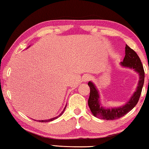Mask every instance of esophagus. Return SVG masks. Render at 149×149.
Wrapping results in <instances>:
<instances>
[{"label":"esophagus","instance_id":"34e87169","mask_svg":"<svg viewBox=\"0 0 149 149\" xmlns=\"http://www.w3.org/2000/svg\"><path fill=\"white\" fill-rule=\"evenodd\" d=\"M90 79H91V77L89 76V75L85 74L82 77V81L83 82H87V81H88Z\"/></svg>","mask_w":149,"mask_h":149}]
</instances>
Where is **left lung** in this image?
Instances as JSON below:
<instances>
[{
  "mask_svg": "<svg viewBox=\"0 0 149 149\" xmlns=\"http://www.w3.org/2000/svg\"><path fill=\"white\" fill-rule=\"evenodd\" d=\"M122 67L134 69L139 74L138 86L133 95L125 104L119 107L106 108L102 106L98 89L94 83L89 81L90 95L88 100V105L93 115L99 119L105 120H115L119 119L126 115L137 104L141 94L144 81V71L140 59L137 54L129 46H125V56L123 62L120 63Z\"/></svg>",
  "mask_w": 149,
  "mask_h": 149,
  "instance_id": "left-lung-1",
  "label": "left lung"
}]
</instances>
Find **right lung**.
Instances as JSON below:
<instances>
[{"label": "right lung", "instance_id": "obj_1", "mask_svg": "<svg viewBox=\"0 0 149 149\" xmlns=\"http://www.w3.org/2000/svg\"><path fill=\"white\" fill-rule=\"evenodd\" d=\"M30 47V46H29ZM28 49V48H27ZM66 107H64V110H63V111L62 112V113H61L60 115H59L58 116H56V117H54V118H52V119H46V120H38V121H39V122H45H45H49V121H54V120H55V119H58V117H60L61 115H62L63 114V113H64V111H65V109H66Z\"/></svg>", "mask_w": 149, "mask_h": 149}]
</instances>
